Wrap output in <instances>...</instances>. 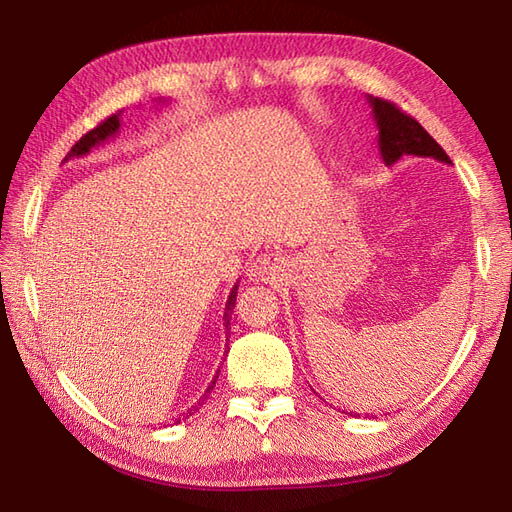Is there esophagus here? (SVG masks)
<instances>
[{
    "label": "esophagus",
    "instance_id": "34e87169",
    "mask_svg": "<svg viewBox=\"0 0 512 512\" xmlns=\"http://www.w3.org/2000/svg\"><path fill=\"white\" fill-rule=\"evenodd\" d=\"M282 275H284L282 262L273 254H260L256 260L250 262V267H247V277H250V282L273 284L280 280Z\"/></svg>",
    "mask_w": 512,
    "mask_h": 512
}]
</instances>
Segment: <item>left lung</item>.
<instances>
[{"mask_svg":"<svg viewBox=\"0 0 512 512\" xmlns=\"http://www.w3.org/2000/svg\"><path fill=\"white\" fill-rule=\"evenodd\" d=\"M367 102L376 121L378 149L386 166L395 164L401 156L433 158L451 164V158L446 156L444 149L433 141L429 132L416 119L401 113L395 104L386 100L367 96Z\"/></svg>","mask_w":512,"mask_h":512,"instance_id":"obj_1","label":"left lung"}]
</instances>
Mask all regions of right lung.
<instances>
[{"label": "right lung", "instance_id": "add662e5", "mask_svg": "<svg viewBox=\"0 0 512 512\" xmlns=\"http://www.w3.org/2000/svg\"><path fill=\"white\" fill-rule=\"evenodd\" d=\"M162 102H166V100H162ZM119 117H121V113L111 115V117H108L106 121H102L98 128H94L91 132H87V134L81 138V141L76 143V145L68 151V156L64 158V162H68V160H72V158H83V156H87V153H89L91 149L98 147V145H102V143H106L108 138H113V136L119 132V126H121ZM237 288H239V284L232 286V290H230V294H228V301H226V309H224V327H226V335L230 333V331H228V327H230L232 309H235V303H237ZM226 342H228V339H226ZM226 348H228V344H226ZM218 374H220V369H218ZM218 374H215V376H218ZM215 380H218V378H213L211 386H209V389L205 391V399H207V395L211 393ZM205 399H200V401H198V406H203V401H205ZM198 406H192L188 412H183V416H181V418H188V416H192V414L198 410ZM181 418H179L177 423H181Z\"/></svg>", "mask_w": 512, "mask_h": 512}]
</instances>
